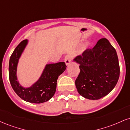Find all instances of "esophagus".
<instances>
[{"label": "esophagus", "instance_id": "esophagus-1", "mask_svg": "<svg viewBox=\"0 0 130 130\" xmlns=\"http://www.w3.org/2000/svg\"><path fill=\"white\" fill-rule=\"evenodd\" d=\"M73 58V55L71 54H67L66 56H65V63H66L67 65H68L70 63V62H71V59H72Z\"/></svg>", "mask_w": 130, "mask_h": 130}]
</instances>
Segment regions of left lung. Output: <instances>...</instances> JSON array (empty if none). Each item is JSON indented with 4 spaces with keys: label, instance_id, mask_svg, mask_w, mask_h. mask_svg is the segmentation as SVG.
Wrapping results in <instances>:
<instances>
[{
    "label": "left lung",
    "instance_id": "obj_1",
    "mask_svg": "<svg viewBox=\"0 0 130 130\" xmlns=\"http://www.w3.org/2000/svg\"><path fill=\"white\" fill-rule=\"evenodd\" d=\"M74 60L79 64L75 80L78 93L89 100H98L112 90L120 75L119 59L114 47L106 38H101L92 49Z\"/></svg>",
    "mask_w": 130,
    "mask_h": 130
}]
</instances>
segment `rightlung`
Instances as JSON below:
<instances>
[{"label": "right lung", "instance_id": "1", "mask_svg": "<svg viewBox=\"0 0 130 130\" xmlns=\"http://www.w3.org/2000/svg\"><path fill=\"white\" fill-rule=\"evenodd\" d=\"M28 43L27 40L22 41L11 54L9 62V79L15 93L23 100L31 103H42L51 98L56 91L58 77L66 69L63 62L47 64L41 76L30 87L26 88L19 84L16 71L19 59Z\"/></svg>", "mask_w": 130, "mask_h": 130}]
</instances>
